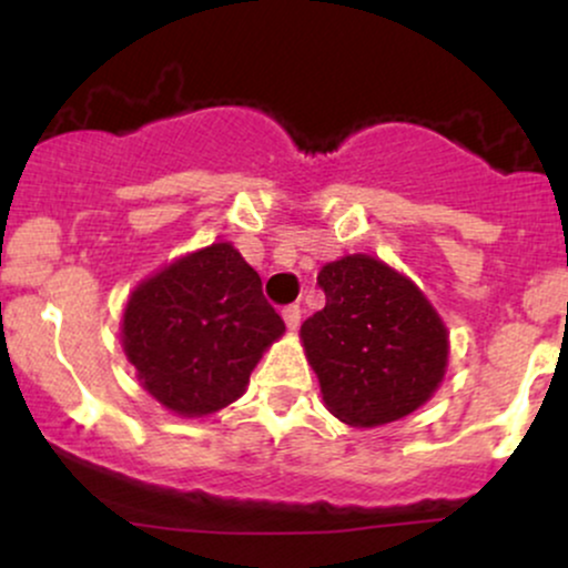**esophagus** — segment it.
Here are the masks:
<instances>
[{
	"instance_id": "obj_1",
	"label": "esophagus",
	"mask_w": 568,
	"mask_h": 568,
	"mask_svg": "<svg viewBox=\"0 0 568 568\" xmlns=\"http://www.w3.org/2000/svg\"><path fill=\"white\" fill-rule=\"evenodd\" d=\"M283 321H285V325H288L291 331H296L298 323H302V306H298V304L283 306Z\"/></svg>"
}]
</instances>
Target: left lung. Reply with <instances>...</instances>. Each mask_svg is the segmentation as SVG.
Wrapping results in <instances>:
<instances>
[{
	"label": "left lung",
	"instance_id": "8db88e82",
	"mask_svg": "<svg viewBox=\"0 0 568 568\" xmlns=\"http://www.w3.org/2000/svg\"><path fill=\"white\" fill-rule=\"evenodd\" d=\"M317 285L325 306L304 321L302 342L331 414L379 427L425 406L448 363L446 325L425 293L363 253L325 264Z\"/></svg>",
	"mask_w": 568,
	"mask_h": 568
}]
</instances>
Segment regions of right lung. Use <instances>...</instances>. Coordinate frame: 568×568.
Masks as SVG:
<instances>
[{
  "instance_id": "right-lung-1",
  "label": "right lung",
  "mask_w": 568,
  "mask_h": 568,
  "mask_svg": "<svg viewBox=\"0 0 568 568\" xmlns=\"http://www.w3.org/2000/svg\"><path fill=\"white\" fill-rule=\"evenodd\" d=\"M285 323L262 277L230 243H213L143 280L122 315V347L149 395L207 416L245 393Z\"/></svg>"
}]
</instances>
